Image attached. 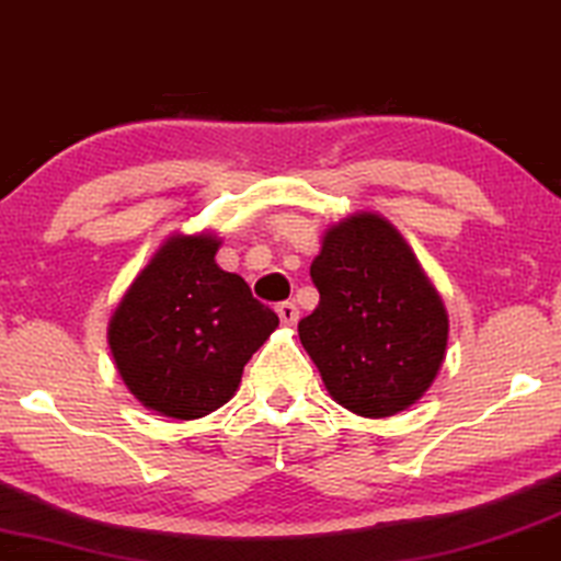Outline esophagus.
<instances>
[{"label": "esophagus", "instance_id": "1", "mask_svg": "<svg viewBox=\"0 0 561 561\" xmlns=\"http://www.w3.org/2000/svg\"><path fill=\"white\" fill-rule=\"evenodd\" d=\"M275 312H278L280 322L288 324V328H291V324H296V320H299V309H296L294 301L278 304V307H275Z\"/></svg>", "mask_w": 561, "mask_h": 561}]
</instances>
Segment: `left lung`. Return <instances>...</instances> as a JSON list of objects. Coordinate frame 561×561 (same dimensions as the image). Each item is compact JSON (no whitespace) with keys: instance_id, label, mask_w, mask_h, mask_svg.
<instances>
[{"instance_id":"1","label":"left lung","mask_w":561,"mask_h":561,"mask_svg":"<svg viewBox=\"0 0 561 561\" xmlns=\"http://www.w3.org/2000/svg\"><path fill=\"white\" fill-rule=\"evenodd\" d=\"M309 275L320 304L299 337L335 403L364 419L416 403L445 362L449 320L398 228L369 210L337 220Z\"/></svg>"}]
</instances>
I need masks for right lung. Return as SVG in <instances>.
I'll return each mask as SVG.
<instances>
[{
    "label": "right lung",
    "mask_w": 561,
    "mask_h": 561,
    "mask_svg": "<svg viewBox=\"0 0 561 561\" xmlns=\"http://www.w3.org/2000/svg\"><path fill=\"white\" fill-rule=\"evenodd\" d=\"M210 231L171 233L108 320V348L127 390L161 416L192 421L239 390L278 314L244 278L218 267Z\"/></svg>",
    "instance_id": "right-lung-1"
}]
</instances>
